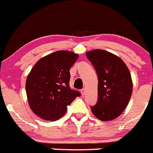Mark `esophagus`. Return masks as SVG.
Wrapping results in <instances>:
<instances>
[{
    "label": "esophagus",
    "instance_id": "esophagus-1",
    "mask_svg": "<svg viewBox=\"0 0 153 153\" xmlns=\"http://www.w3.org/2000/svg\"><path fill=\"white\" fill-rule=\"evenodd\" d=\"M81 94L82 95H85V88H82L81 90Z\"/></svg>",
    "mask_w": 153,
    "mask_h": 153
}]
</instances>
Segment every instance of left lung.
I'll return each mask as SVG.
<instances>
[{"label": "left lung", "instance_id": "1", "mask_svg": "<svg viewBox=\"0 0 153 153\" xmlns=\"http://www.w3.org/2000/svg\"><path fill=\"white\" fill-rule=\"evenodd\" d=\"M88 59L96 70L98 77V99L91 111L98 119L111 120L122 114L132 93L131 74L123 60L103 51L86 53Z\"/></svg>", "mask_w": 153, "mask_h": 153}]
</instances>
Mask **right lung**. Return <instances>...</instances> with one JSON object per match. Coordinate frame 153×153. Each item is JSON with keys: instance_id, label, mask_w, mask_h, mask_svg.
Here are the masks:
<instances>
[{"instance_id": "right-lung-1", "label": "right lung", "mask_w": 153, "mask_h": 153, "mask_svg": "<svg viewBox=\"0 0 153 153\" xmlns=\"http://www.w3.org/2000/svg\"><path fill=\"white\" fill-rule=\"evenodd\" d=\"M79 56L59 51L39 59L29 74L26 93L32 111L45 120L61 118L79 91L70 88V68Z\"/></svg>"}]
</instances>
